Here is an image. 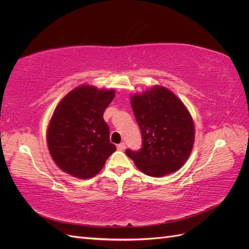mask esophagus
<instances>
[{"label": "esophagus", "mask_w": 249, "mask_h": 249, "mask_svg": "<svg viewBox=\"0 0 249 249\" xmlns=\"http://www.w3.org/2000/svg\"><path fill=\"white\" fill-rule=\"evenodd\" d=\"M125 148V143L123 142V143H119V144L117 145V149L118 150H124Z\"/></svg>", "instance_id": "1"}]
</instances>
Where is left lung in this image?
I'll return each instance as SVG.
<instances>
[{
    "label": "left lung",
    "mask_w": 249,
    "mask_h": 249,
    "mask_svg": "<svg viewBox=\"0 0 249 249\" xmlns=\"http://www.w3.org/2000/svg\"><path fill=\"white\" fill-rule=\"evenodd\" d=\"M142 134V148L126 156L146 176L161 178L178 170L189 158L195 137L192 116L183 102L163 86L155 85L131 96Z\"/></svg>",
    "instance_id": "left-lung-1"
}]
</instances>
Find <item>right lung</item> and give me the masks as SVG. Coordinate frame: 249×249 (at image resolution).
<instances>
[{"mask_svg":"<svg viewBox=\"0 0 249 249\" xmlns=\"http://www.w3.org/2000/svg\"><path fill=\"white\" fill-rule=\"evenodd\" d=\"M115 96L114 89L83 84L59 102L50 119L47 143L57 166L71 177H94L116 150L103 115Z\"/></svg>","mask_w":249,"mask_h":249,"instance_id":"obj_1","label":"right lung"}]
</instances>
